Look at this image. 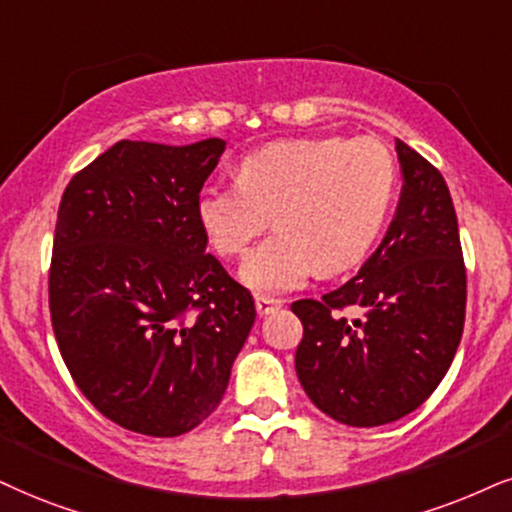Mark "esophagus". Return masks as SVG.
Masks as SVG:
<instances>
[{
  "label": "esophagus",
  "instance_id": "1",
  "mask_svg": "<svg viewBox=\"0 0 512 512\" xmlns=\"http://www.w3.org/2000/svg\"><path fill=\"white\" fill-rule=\"evenodd\" d=\"M282 306L280 299H270V296H256V311L261 318H266V315L275 313L277 308Z\"/></svg>",
  "mask_w": 512,
  "mask_h": 512
}]
</instances>
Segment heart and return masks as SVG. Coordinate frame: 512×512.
<instances>
[{"mask_svg": "<svg viewBox=\"0 0 512 512\" xmlns=\"http://www.w3.org/2000/svg\"><path fill=\"white\" fill-rule=\"evenodd\" d=\"M396 199V166L380 142L304 137L273 142L237 163V182L199 192L194 213L220 256H242L268 237L239 268L256 294L306 285L315 270L339 273L368 254Z\"/></svg>", "mask_w": 512, "mask_h": 512, "instance_id": "obj_1", "label": "heart"}]
</instances>
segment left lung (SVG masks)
<instances>
[{"label":"left lung","mask_w":512,"mask_h":512,"mask_svg":"<svg viewBox=\"0 0 512 512\" xmlns=\"http://www.w3.org/2000/svg\"><path fill=\"white\" fill-rule=\"evenodd\" d=\"M403 192L382 244L320 301H294L304 325L294 365L332 420L377 427L422 406L456 356L465 266L446 180L396 140Z\"/></svg>","instance_id":"left-lung-1"}]
</instances>
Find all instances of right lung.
I'll list each match as a JSON object with an SVG mask.
<instances>
[{
    "mask_svg": "<svg viewBox=\"0 0 512 512\" xmlns=\"http://www.w3.org/2000/svg\"><path fill=\"white\" fill-rule=\"evenodd\" d=\"M225 140L116 142L68 182L49 270L63 363L99 413L178 437L223 399L256 320L194 204Z\"/></svg>",
    "mask_w": 512,
    "mask_h": 512,
    "instance_id": "obj_1",
    "label": "right lung"
}]
</instances>
